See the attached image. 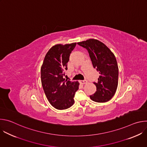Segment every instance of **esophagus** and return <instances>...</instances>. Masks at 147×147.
Here are the masks:
<instances>
[{
	"label": "esophagus",
	"mask_w": 147,
	"mask_h": 147,
	"mask_svg": "<svg viewBox=\"0 0 147 147\" xmlns=\"http://www.w3.org/2000/svg\"><path fill=\"white\" fill-rule=\"evenodd\" d=\"M80 82L81 84H86L87 82V81L86 80H80Z\"/></svg>",
	"instance_id": "obj_1"
}]
</instances>
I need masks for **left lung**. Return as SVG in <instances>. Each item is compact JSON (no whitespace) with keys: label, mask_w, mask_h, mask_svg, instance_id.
Masks as SVG:
<instances>
[{"label":"left lung","mask_w":147,"mask_h":147,"mask_svg":"<svg viewBox=\"0 0 147 147\" xmlns=\"http://www.w3.org/2000/svg\"><path fill=\"white\" fill-rule=\"evenodd\" d=\"M78 45L87 49L93 67L99 73L98 82H94L96 91L90 95L96 102H106L114 96L118 85L119 68L112 52L102 42L90 39Z\"/></svg>","instance_id":"1"}]
</instances>
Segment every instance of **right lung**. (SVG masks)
<instances>
[{"label": "right lung", "mask_w": 147, "mask_h": 147, "mask_svg": "<svg viewBox=\"0 0 147 147\" xmlns=\"http://www.w3.org/2000/svg\"><path fill=\"white\" fill-rule=\"evenodd\" d=\"M76 43L57 44L47 52L40 69L41 82L49 103L55 108L64 110L74 103V97L79 82L63 78L67 70L70 55Z\"/></svg>", "instance_id": "1"}]
</instances>
